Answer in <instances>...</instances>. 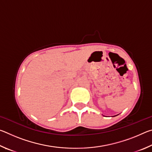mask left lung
I'll use <instances>...</instances> for the list:
<instances>
[{
    "label": "left lung",
    "instance_id": "obj_1",
    "mask_svg": "<svg viewBox=\"0 0 152 152\" xmlns=\"http://www.w3.org/2000/svg\"><path fill=\"white\" fill-rule=\"evenodd\" d=\"M113 117H115V116H113Z\"/></svg>",
    "mask_w": 152,
    "mask_h": 152
}]
</instances>
